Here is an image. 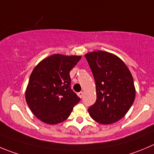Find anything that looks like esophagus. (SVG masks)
Returning a JSON list of instances; mask_svg holds the SVG:
<instances>
[{"label": "esophagus", "mask_w": 154, "mask_h": 154, "mask_svg": "<svg viewBox=\"0 0 154 154\" xmlns=\"http://www.w3.org/2000/svg\"><path fill=\"white\" fill-rule=\"evenodd\" d=\"M83 94H84V93H83L82 91H80V92H79V93H78V96L80 98H82V97H83Z\"/></svg>", "instance_id": "obj_1"}]
</instances>
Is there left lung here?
<instances>
[{"label": "left lung", "instance_id": "8db88e82", "mask_svg": "<svg viewBox=\"0 0 154 154\" xmlns=\"http://www.w3.org/2000/svg\"><path fill=\"white\" fill-rule=\"evenodd\" d=\"M93 73L97 100L88 108L91 117L103 125L112 124L129 110L135 98L133 77L115 54L97 51L85 55Z\"/></svg>", "mask_w": 154, "mask_h": 154}]
</instances>
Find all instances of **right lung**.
<instances>
[{"instance_id":"add662e5","label":"right lung","mask_w":154,"mask_h":154,"mask_svg":"<svg viewBox=\"0 0 154 154\" xmlns=\"http://www.w3.org/2000/svg\"><path fill=\"white\" fill-rule=\"evenodd\" d=\"M81 56L54 54L34 68L26 90L28 106L38 119L49 125L63 122L80 98L70 87L69 72Z\"/></svg>"}]
</instances>
